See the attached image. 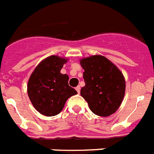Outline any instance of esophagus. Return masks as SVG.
<instances>
[{"mask_svg": "<svg viewBox=\"0 0 154 154\" xmlns=\"http://www.w3.org/2000/svg\"><path fill=\"white\" fill-rule=\"evenodd\" d=\"M75 90H76V91H77V92H78L79 94V92H80V86H76Z\"/></svg>", "mask_w": 154, "mask_h": 154, "instance_id": "1", "label": "esophagus"}]
</instances>
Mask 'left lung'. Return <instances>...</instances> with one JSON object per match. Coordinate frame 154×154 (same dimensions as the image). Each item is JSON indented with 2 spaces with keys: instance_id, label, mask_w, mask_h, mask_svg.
<instances>
[{
  "instance_id": "1",
  "label": "left lung",
  "mask_w": 154,
  "mask_h": 154,
  "mask_svg": "<svg viewBox=\"0 0 154 154\" xmlns=\"http://www.w3.org/2000/svg\"><path fill=\"white\" fill-rule=\"evenodd\" d=\"M79 62L85 81L80 94L94 113L102 117L111 116L117 111L125 94L124 75L104 56L93 55Z\"/></svg>"
}]
</instances>
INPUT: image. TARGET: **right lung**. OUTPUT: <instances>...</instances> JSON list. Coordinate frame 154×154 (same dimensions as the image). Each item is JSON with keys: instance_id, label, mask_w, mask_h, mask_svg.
Returning a JSON list of instances; mask_svg holds the SVG:
<instances>
[{"instance_id": "1", "label": "right lung", "mask_w": 154, "mask_h": 154, "mask_svg": "<svg viewBox=\"0 0 154 154\" xmlns=\"http://www.w3.org/2000/svg\"><path fill=\"white\" fill-rule=\"evenodd\" d=\"M68 58L53 55L40 62L27 82V94L37 111L46 116L59 114L69 97L77 91L68 85V75L60 70Z\"/></svg>"}]
</instances>
